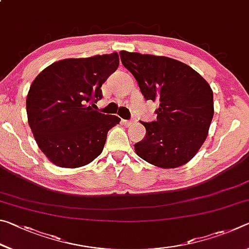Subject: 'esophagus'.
<instances>
[{
  "instance_id": "1",
  "label": "esophagus",
  "mask_w": 249,
  "mask_h": 249,
  "mask_svg": "<svg viewBox=\"0 0 249 249\" xmlns=\"http://www.w3.org/2000/svg\"><path fill=\"white\" fill-rule=\"evenodd\" d=\"M123 123H124L125 125L129 126V125H133V124L136 123V120H125V121H123Z\"/></svg>"
}]
</instances>
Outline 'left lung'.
I'll return each mask as SVG.
<instances>
[{
	"label": "left lung",
	"instance_id": "1",
	"mask_svg": "<svg viewBox=\"0 0 249 249\" xmlns=\"http://www.w3.org/2000/svg\"><path fill=\"white\" fill-rule=\"evenodd\" d=\"M120 56L145 100L159 102L156 121L142 122L146 136L135 144L136 154L166 169L187 163L204 142L213 119V92L209 83L176 59L124 50Z\"/></svg>",
	"mask_w": 249,
	"mask_h": 249
}]
</instances>
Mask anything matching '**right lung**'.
Masks as SVG:
<instances>
[{"label": "right lung", "instance_id": "1", "mask_svg": "<svg viewBox=\"0 0 249 249\" xmlns=\"http://www.w3.org/2000/svg\"><path fill=\"white\" fill-rule=\"evenodd\" d=\"M120 65L119 53L64 59L44 69L29 88L28 124L40 150L56 166L77 168L102 153L116 115L94 109L101 87Z\"/></svg>", "mask_w": 249, "mask_h": 249}]
</instances>
